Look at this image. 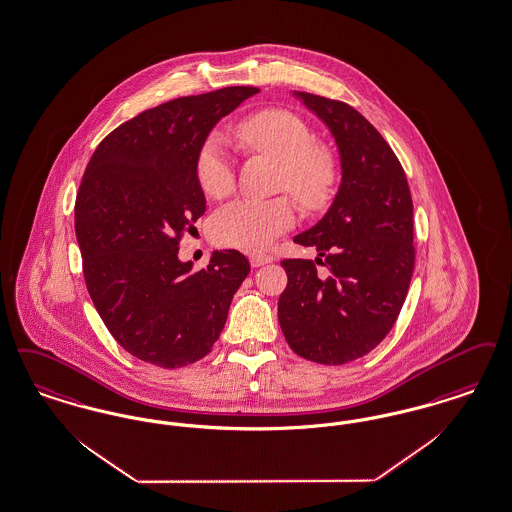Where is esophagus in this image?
<instances>
[{
	"mask_svg": "<svg viewBox=\"0 0 512 512\" xmlns=\"http://www.w3.org/2000/svg\"><path fill=\"white\" fill-rule=\"evenodd\" d=\"M249 263L253 268H257V266L266 265V263H272V257L270 255H261V253H253L251 257H249Z\"/></svg>",
	"mask_w": 512,
	"mask_h": 512,
	"instance_id": "esophagus-1",
	"label": "esophagus"
}]
</instances>
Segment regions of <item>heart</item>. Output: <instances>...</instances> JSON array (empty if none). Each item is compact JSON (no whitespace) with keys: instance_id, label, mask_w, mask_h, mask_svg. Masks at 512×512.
I'll use <instances>...</instances> for the list:
<instances>
[{"instance_id":"obj_1","label":"heart","mask_w":512,"mask_h":512,"mask_svg":"<svg viewBox=\"0 0 512 512\" xmlns=\"http://www.w3.org/2000/svg\"><path fill=\"white\" fill-rule=\"evenodd\" d=\"M236 137L249 152L280 162V188L308 209L328 202L337 165L326 146L314 144V133L297 114L268 108L238 123ZM196 179L205 196L225 198L234 188V165L225 139H205L196 156ZM295 225V205L287 198H242L221 207L211 219V236L219 246L259 251Z\"/></svg>"}]
</instances>
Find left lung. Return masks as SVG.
<instances>
[{
  "label": "left lung",
  "mask_w": 512,
  "mask_h": 512,
  "mask_svg": "<svg viewBox=\"0 0 512 512\" xmlns=\"http://www.w3.org/2000/svg\"><path fill=\"white\" fill-rule=\"evenodd\" d=\"M295 97L328 125L343 177L322 221L293 238L316 247V261H282L278 320L295 354L341 366L377 347L402 310L415 265L413 204L396 154L358 110L305 91Z\"/></svg>",
  "instance_id": "1"
}]
</instances>
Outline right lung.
<instances>
[{"instance_id": "obj_1", "label": "right lung", "mask_w": 512, "mask_h": 512, "mask_svg": "<svg viewBox=\"0 0 512 512\" xmlns=\"http://www.w3.org/2000/svg\"><path fill=\"white\" fill-rule=\"evenodd\" d=\"M257 87H223L144 110L106 135L76 196V238L91 301L135 358L183 368L211 352L249 274L236 249L194 272L184 232L205 213L196 156L209 131Z\"/></svg>"}]
</instances>
